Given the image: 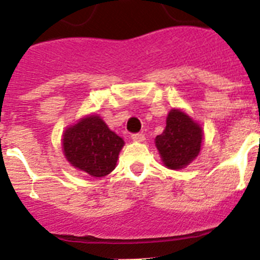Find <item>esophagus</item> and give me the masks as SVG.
I'll return each mask as SVG.
<instances>
[{"mask_svg":"<svg viewBox=\"0 0 260 260\" xmlns=\"http://www.w3.org/2000/svg\"><path fill=\"white\" fill-rule=\"evenodd\" d=\"M132 139L134 142H143L144 141V135L142 133H137V134L132 135Z\"/></svg>","mask_w":260,"mask_h":260,"instance_id":"obj_1","label":"esophagus"}]
</instances>
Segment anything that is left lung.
I'll return each instance as SVG.
<instances>
[{"mask_svg":"<svg viewBox=\"0 0 260 260\" xmlns=\"http://www.w3.org/2000/svg\"><path fill=\"white\" fill-rule=\"evenodd\" d=\"M202 137L198 123L181 110L172 109L168 114L165 130L156 137V147L162 162L171 169L186 167L198 156Z\"/></svg>","mask_w":260,"mask_h":260,"instance_id":"obj_1","label":"left lung"}]
</instances>
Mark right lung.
<instances>
[{"label": "right lung", "instance_id": "add662e5", "mask_svg": "<svg viewBox=\"0 0 260 260\" xmlns=\"http://www.w3.org/2000/svg\"><path fill=\"white\" fill-rule=\"evenodd\" d=\"M123 144L122 138L98 116L80 119L66 130L62 139L71 165L93 177H104L113 171Z\"/></svg>", "mask_w": 260, "mask_h": 260}]
</instances>
